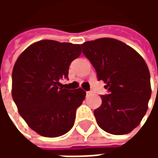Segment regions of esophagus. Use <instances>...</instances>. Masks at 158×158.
I'll return each mask as SVG.
<instances>
[{
  "instance_id": "obj_1",
  "label": "esophagus",
  "mask_w": 158,
  "mask_h": 158,
  "mask_svg": "<svg viewBox=\"0 0 158 158\" xmlns=\"http://www.w3.org/2000/svg\"><path fill=\"white\" fill-rule=\"evenodd\" d=\"M91 94H92V92H91V91H86V96H90Z\"/></svg>"
}]
</instances>
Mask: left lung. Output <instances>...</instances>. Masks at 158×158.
I'll list each match as a JSON object with an SVG mask.
<instances>
[{"label": "left lung", "mask_w": 158, "mask_h": 158, "mask_svg": "<svg viewBox=\"0 0 158 158\" xmlns=\"http://www.w3.org/2000/svg\"><path fill=\"white\" fill-rule=\"evenodd\" d=\"M83 53L95 68L108 95L94 111L97 124L113 135H125L139 125L152 95L150 72L135 50L112 38L86 41Z\"/></svg>", "instance_id": "obj_1"}]
</instances>
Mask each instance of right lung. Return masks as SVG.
Returning a JSON list of instances; mask_svg holds the SVG:
<instances>
[{"mask_svg":"<svg viewBox=\"0 0 158 158\" xmlns=\"http://www.w3.org/2000/svg\"><path fill=\"white\" fill-rule=\"evenodd\" d=\"M80 54V45L44 40L29 45L16 61L12 98L29 128L40 135H63L74 124L86 92L63 89L60 81L68 79L69 66Z\"/></svg>","mask_w":158,"mask_h":158,"instance_id":"add662e5","label":"right lung"}]
</instances>
